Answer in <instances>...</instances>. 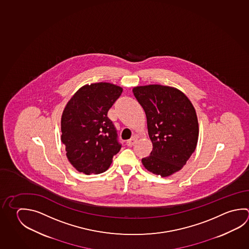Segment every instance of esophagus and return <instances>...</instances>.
Instances as JSON below:
<instances>
[{
  "mask_svg": "<svg viewBox=\"0 0 249 249\" xmlns=\"http://www.w3.org/2000/svg\"><path fill=\"white\" fill-rule=\"evenodd\" d=\"M137 141H138V137H137V136H133L131 139H130L129 141H127V145H128V146H131V145H133L135 144Z\"/></svg>",
  "mask_w": 249,
  "mask_h": 249,
  "instance_id": "1",
  "label": "esophagus"
}]
</instances>
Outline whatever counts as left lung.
I'll list each match as a JSON object with an SVG mask.
<instances>
[{"label": "left lung", "mask_w": 249, "mask_h": 249, "mask_svg": "<svg viewBox=\"0 0 249 249\" xmlns=\"http://www.w3.org/2000/svg\"><path fill=\"white\" fill-rule=\"evenodd\" d=\"M145 110L153 150L142 159L150 172L162 177L181 170L194 153L198 141V121L194 106L181 91L172 87L133 88Z\"/></svg>", "instance_id": "1"}]
</instances>
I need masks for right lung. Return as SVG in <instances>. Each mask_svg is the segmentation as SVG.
Here are the masks:
<instances>
[{
    "mask_svg": "<svg viewBox=\"0 0 249 249\" xmlns=\"http://www.w3.org/2000/svg\"><path fill=\"white\" fill-rule=\"evenodd\" d=\"M122 92L121 87L108 82L87 84L64 108L61 141L69 162L79 172H105L121 149L117 130L107 114Z\"/></svg>",
    "mask_w": 249,
    "mask_h": 249,
    "instance_id": "add662e5",
    "label": "right lung"
}]
</instances>
